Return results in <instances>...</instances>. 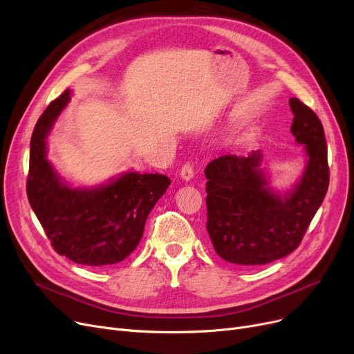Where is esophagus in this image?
Returning a JSON list of instances; mask_svg holds the SVG:
<instances>
[{
    "label": "esophagus",
    "instance_id": "esophagus-1",
    "mask_svg": "<svg viewBox=\"0 0 354 354\" xmlns=\"http://www.w3.org/2000/svg\"><path fill=\"white\" fill-rule=\"evenodd\" d=\"M180 178L183 180H191L194 178V166L191 163H185L180 169Z\"/></svg>",
    "mask_w": 354,
    "mask_h": 354
}]
</instances>
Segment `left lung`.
Masks as SVG:
<instances>
[{
  "mask_svg": "<svg viewBox=\"0 0 354 354\" xmlns=\"http://www.w3.org/2000/svg\"><path fill=\"white\" fill-rule=\"evenodd\" d=\"M290 133L304 145L306 165L295 187L276 192L263 172L262 153L223 155L205 167L207 232L217 254L230 263L266 265L294 252L328 189L324 129L317 114L290 98Z\"/></svg>",
  "mask_w": 354,
  "mask_h": 354,
  "instance_id": "1",
  "label": "left lung"
}]
</instances>
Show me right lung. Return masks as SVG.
Masks as SVG:
<instances>
[{"mask_svg": "<svg viewBox=\"0 0 354 354\" xmlns=\"http://www.w3.org/2000/svg\"><path fill=\"white\" fill-rule=\"evenodd\" d=\"M71 100L49 104L30 142L27 196L53 249L75 263L102 268L133 253L151 208L171 185L160 174L126 172L95 188H71L48 160V136Z\"/></svg>", "mask_w": 354, "mask_h": 354, "instance_id": "right-lung-1", "label": "right lung"}]
</instances>
